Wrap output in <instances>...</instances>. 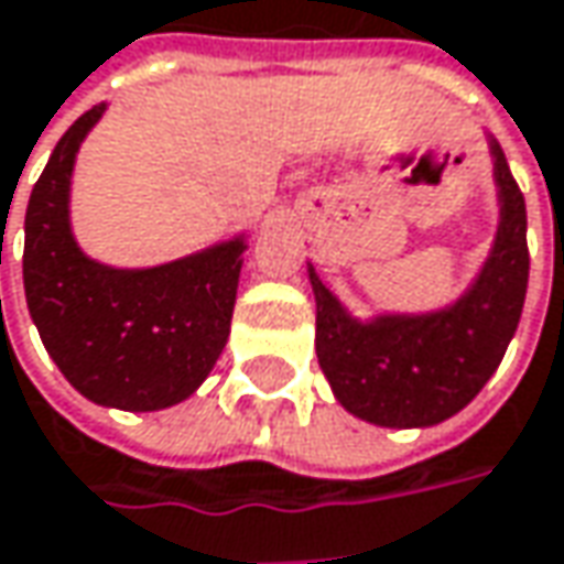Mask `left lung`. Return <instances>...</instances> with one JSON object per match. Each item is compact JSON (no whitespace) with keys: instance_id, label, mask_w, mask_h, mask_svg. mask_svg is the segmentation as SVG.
<instances>
[{"instance_id":"obj_1","label":"left lung","mask_w":564,"mask_h":564,"mask_svg":"<svg viewBox=\"0 0 564 564\" xmlns=\"http://www.w3.org/2000/svg\"><path fill=\"white\" fill-rule=\"evenodd\" d=\"M498 231L476 282L432 314H380L361 324L317 279V361L336 400L383 429H425L451 419L486 387L518 329L530 275L527 206L498 142Z\"/></svg>"}]
</instances>
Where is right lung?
Listing matches in <instances>:
<instances>
[{"mask_svg":"<svg viewBox=\"0 0 564 564\" xmlns=\"http://www.w3.org/2000/svg\"><path fill=\"white\" fill-rule=\"evenodd\" d=\"M107 104L56 142L24 215V295L43 346L72 387L100 406L155 412L186 400L228 343L243 238L149 269H113L72 238L78 145Z\"/></svg>","mask_w":564,"mask_h":564,"instance_id":"obj_1","label":"right lung"}]
</instances>
